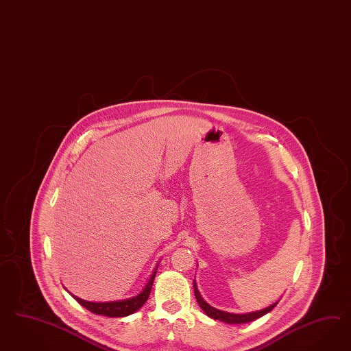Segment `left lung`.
<instances>
[{
    "mask_svg": "<svg viewBox=\"0 0 351 351\" xmlns=\"http://www.w3.org/2000/svg\"><path fill=\"white\" fill-rule=\"evenodd\" d=\"M194 285V295L197 298V302L198 305L201 306L203 311L210 317V318L215 319V320H220V322H225L228 324H242V323H250V322H254L256 319L261 318L263 315L267 314L269 311H271L273 308H276V304L279 302V300L271 304L270 306L267 308H261V310H257V311H251V313H245V314H233V313H228V311H223V310H219V308H215L207 304L204 300H203L198 288H197V283L195 280L193 282Z\"/></svg>",
    "mask_w": 351,
    "mask_h": 351,
    "instance_id": "8db88e82",
    "label": "left lung"
}]
</instances>
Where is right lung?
<instances>
[{"label":"right lung","mask_w":351,"mask_h":351,"mask_svg":"<svg viewBox=\"0 0 351 351\" xmlns=\"http://www.w3.org/2000/svg\"><path fill=\"white\" fill-rule=\"evenodd\" d=\"M157 267L154 269L153 274L149 278L147 286L138 293V296H134V298L118 300V301H109V302H91V301H86L82 298H77L72 293L71 295L77 302H80V305H82L84 308L90 310L94 314H97V315H106L110 318L128 317L130 314H134L135 311H138V308H141L145 304V301L148 300L153 282H154V276L157 273Z\"/></svg>","instance_id":"right-lung-1"}]
</instances>
